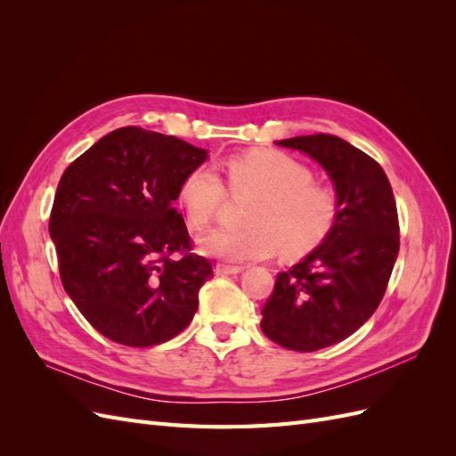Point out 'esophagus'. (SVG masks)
<instances>
[{
	"instance_id": "esophagus-1",
	"label": "esophagus",
	"mask_w": 456,
	"mask_h": 456,
	"mask_svg": "<svg viewBox=\"0 0 456 456\" xmlns=\"http://www.w3.org/2000/svg\"><path fill=\"white\" fill-rule=\"evenodd\" d=\"M243 268L241 266H232V265H224V262H218L215 266L216 275H232V273H240Z\"/></svg>"
}]
</instances>
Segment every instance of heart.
<instances>
[{
    "label": "heart",
    "mask_w": 456,
    "mask_h": 456,
    "mask_svg": "<svg viewBox=\"0 0 456 456\" xmlns=\"http://www.w3.org/2000/svg\"><path fill=\"white\" fill-rule=\"evenodd\" d=\"M232 196H253L245 205L241 228H218L201 238V249L213 256L249 262L272 256L297 258L320 245L337 218L335 190L314 181L308 165L280 150L256 148L224 161ZM178 201L194 228H205L223 209L226 188L205 165L190 169Z\"/></svg>",
    "instance_id": "1"
}]
</instances>
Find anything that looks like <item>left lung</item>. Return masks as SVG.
<instances>
[{"instance_id":"left-lung-1","label":"left lung","mask_w":456,"mask_h":456,"mask_svg":"<svg viewBox=\"0 0 456 456\" xmlns=\"http://www.w3.org/2000/svg\"><path fill=\"white\" fill-rule=\"evenodd\" d=\"M306 151L337 190V218L323 243L280 272L262 306V333L295 352L348 338L375 314L399 253L394 191L380 165L335 134L280 141Z\"/></svg>"}]
</instances>
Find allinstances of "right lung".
Returning a JSON list of instances; mask_svg holds the SVG:
<instances>
[{
    "mask_svg": "<svg viewBox=\"0 0 456 456\" xmlns=\"http://www.w3.org/2000/svg\"><path fill=\"white\" fill-rule=\"evenodd\" d=\"M205 158L176 136L129 126L62 173L49 218L61 281L106 338L156 346L194 317L213 262L191 253L175 201L184 175Z\"/></svg>",
    "mask_w": 456,
    "mask_h": 456,
    "instance_id": "add662e5",
    "label": "right lung"
}]
</instances>
